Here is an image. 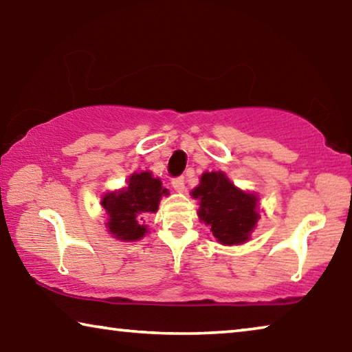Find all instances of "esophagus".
<instances>
[{"label": "esophagus", "instance_id": "esophagus-1", "mask_svg": "<svg viewBox=\"0 0 352 352\" xmlns=\"http://www.w3.org/2000/svg\"><path fill=\"white\" fill-rule=\"evenodd\" d=\"M172 188L178 190V192H182V190L184 189V177L172 178Z\"/></svg>", "mask_w": 352, "mask_h": 352}]
</instances>
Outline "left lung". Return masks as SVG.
I'll use <instances>...</instances> for the list:
<instances>
[{"mask_svg":"<svg viewBox=\"0 0 352 352\" xmlns=\"http://www.w3.org/2000/svg\"><path fill=\"white\" fill-rule=\"evenodd\" d=\"M192 197L200 200V220L223 245L245 242L259 219L258 197L237 189L222 172H205Z\"/></svg>","mask_w":352,"mask_h":352,"instance_id":"1","label":"left lung"}]
</instances>
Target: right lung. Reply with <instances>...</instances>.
I'll list each match as a JSON object with an SVG mask.
<instances>
[{
    "label": "right lung",
    "instance_id": "obj_1",
    "mask_svg": "<svg viewBox=\"0 0 352 352\" xmlns=\"http://www.w3.org/2000/svg\"><path fill=\"white\" fill-rule=\"evenodd\" d=\"M163 194H168V189L151 172L133 174L126 188L105 194L100 204L109 214L107 226L110 233L122 241L141 239L147 231L141 222L146 214L157 212Z\"/></svg>",
    "mask_w": 352,
    "mask_h": 352
}]
</instances>
